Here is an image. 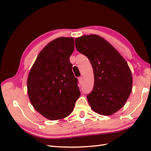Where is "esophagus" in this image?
<instances>
[{
    "label": "esophagus",
    "instance_id": "esophagus-1",
    "mask_svg": "<svg viewBox=\"0 0 151 151\" xmlns=\"http://www.w3.org/2000/svg\"><path fill=\"white\" fill-rule=\"evenodd\" d=\"M83 77L81 76V77H79V81L80 83H82V82H83Z\"/></svg>",
    "mask_w": 151,
    "mask_h": 151
}]
</instances>
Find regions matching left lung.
<instances>
[{
    "label": "left lung",
    "mask_w": 151,
    "mask_h": 151,
    "mask_svg": "<svg viewBox=\"0 0 151 151\" xmlns=\"http://www.w3.org/2000/svg\"><path fill=\"white\" fill-rule=\"evenodd\" d=\"M77 51L88 58L93 68L94 84L87 95L91 108L109 115L124 106L132 91V76L128 63L107 41L98 35L75 40Z\"/></svg>",
    "instance_id": "left-lung-1"
}]
</instances>
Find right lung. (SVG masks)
Masks as SVG:
<instances>
[{
	"label": "right lung",
	"instance_id": "1",
	"mask_svg": "<svg viewBox=\"0 0 151 151\" xmlns=\"http://www.w3.org/2000/svg\"><path fill=\"white\" fill-rule=\"evenodd\" d=\"M74 50L72 38L52 41L39 53L28 77V93L36 111L50 120L72 112L81 92L69 57Z\"/></svg>",
	"mask_w": 151,
	"mask_h": 151
}]
</instances>
